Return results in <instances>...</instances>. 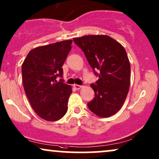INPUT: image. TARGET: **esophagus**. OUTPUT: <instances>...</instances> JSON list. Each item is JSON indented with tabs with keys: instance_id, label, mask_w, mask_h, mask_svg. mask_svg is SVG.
Instances as JSON below:
<instances>
[{
	"instance_id": "esophagus-1",
	"label": "esophagus",
	"mask_w": 159,
	"mask_h": 159,
	"mask_svg": "<svg viewBox=\"0 0 159 159\" xmlns=\"http://www.w3.org/2000/svg\"><path fill=\"white\" fill-rule=\"evenodd\" d=\"M73 86H74V88L76 89H80L82 88V86L78 85V84H74Z\"/></svg>"
}]
</instances>
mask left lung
<instances>
[{
  "instance_id": "1",
  "label": "left lung",
  "mask_w": 159,
  "mask_h": 159,
  "mask_svg": "<svg viewBox=\"0 0 159 159\" xmlns=\"http://www.w3.org/2000/svg\"><path fill=\"white\" fill-rule=\"evenodd\" d=\"M73 41L99 76L96 84L91 85L95 96L89 108L99 117L113 116L121 108L129 89L131 67L125 48L106 35H85Z\"/></svg>"
}]
</instances>
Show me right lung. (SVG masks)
I'll list each match as a JSON object with an SVG mask.
<instances>
[{"instance_id": "right-lung-1", "label": "right lung", "mask_w": 159, "mask_h": 159, "mask_svg": "<svg viewBox=\"0 0 159 159\" xmlns=\"http://www.w3.org/2000/svg\"><path fill=\"white\" fill-rule=\"evenodd\" d=\"M72 42L66 40L33 48L22 63L25 94L37 115L48 121L61 119L67 111L72 86L56 78L62 77V67Z\"/></svg>"}]
</instances>
